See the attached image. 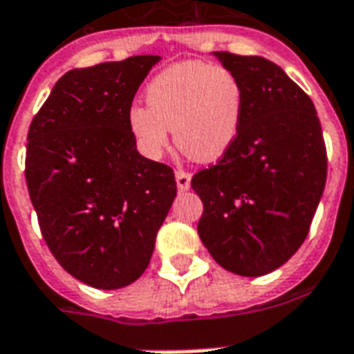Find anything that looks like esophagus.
<instances>
[{
	"instance_id": "34e87169",
	"label": "esophagus",
	"mask_w": 354,
	"mask_h": 354,
	"mask_svg": "<svg viewBox=\"0 0 354 354\" xmlns=\"http://www.w3.org/2000/svg\"><path fill=\"white\" fill-rule=\"evenodd\" d=\"M176 185L178 191H187L191 187V174L184 172V170H178L176 172Z\"/></svg>"
}]
</instances>
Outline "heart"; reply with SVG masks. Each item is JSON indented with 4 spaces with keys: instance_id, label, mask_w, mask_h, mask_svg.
Masks as SVG:
<instances>
[{
    "instance_id": "obj_1",
    "label": "heart",
    "mask_w": 354,
    "mask_h": 354,
    "mask_svg": "<svg viewBox=\"0 0 354 354\" xmlns=\"http://www.w3.org/2000/svg\"><path fill=\"white\" fill-rule=\"evenodd\" d=\"M146 103L133 104L127 127L138 150L157 159L174 142L191 159L217 161L236 142L245 93L230 71L204 62H182L161 71L146 88Z\"/></svg>"
}]
</instances>
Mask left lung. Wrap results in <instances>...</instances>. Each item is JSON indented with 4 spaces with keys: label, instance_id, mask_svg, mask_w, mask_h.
<instances>
[{
    "label": "left lung",
    "instance_id": "1",
    "mask_svg": "<svg viewBox=\"0 0 354 354\" xmlns=\"http://www.w3.org/2000/svg\"><path fill=\"white\" fill-rule=\"evenodd\" d=\"M212 56L240 80L245 109L232 148L191 180L204 204L198 236L225 270L264 276L308 236L326 182L323 131L310 97L270 59Z\"/></svg>",
    "mask_w": 354,
    "mask_h": 354
}]
</instances>
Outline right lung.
<instances>
[{"label": "right lung", "instance_id": "obj_1", "mask_svg": "<svg viewBox=\"0 0 354 354\" xmlns=\"http://www.w3.org/2000/svg\"><path fill=\"white\" fill-rule=\"evenodd\" d=\"M159 56L73 69L28 133L26 182L44 242L78 281L112 290L142 276L176 197L170 167L138 153L127 127Z\"/></svg>", "mask_w": 354, "mask_h": 354}]
</instances>
